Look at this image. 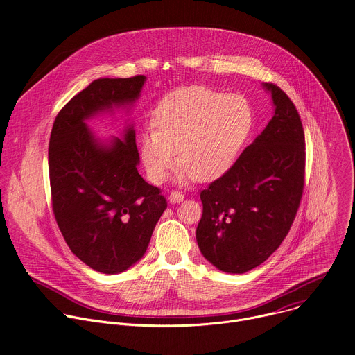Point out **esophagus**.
Masks as SVG:
<instances>
[{
	"label": "esophagus",
	"mask_w": 355,
	"mask_h": 355,
	"mask_svg": "<svg viewBox=\"0 0 355 355\" xmlns=\"http://www.w3.org/2000/svg\"><path fill=\"white\" fill-rule=\"evenodd\" d=\"M184 198H185V196H184L181 192H178V191H173V192L168 195L170 204H180V202L184 200Z\"/></svg>",
	"instance_id": "obj_1"
}]
</instances>
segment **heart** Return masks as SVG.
I'll use <instances>...</instances> for the list:
<instances>
[{"instance_id": "obj_1", "label": "heart", "mask_w": 355, "mask_h": 355, "mask_svg": "<svg viewBox=\"0 0 355 355\" xmlns=\"http://www.w3.org/2000/svg\"><path fill=\"white\" fill-rule=\"evenodd\" d=\"M140 136V159L147 178L163 184L177 163V181L211 182L236 163L251 126L252 111L239 94L191 85L167 94Z\"/></svg>"}]
</instances>
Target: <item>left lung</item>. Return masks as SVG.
<instances>
[{
    "label": "left lung",
    "instance_id": "left-lung-1",
    "mask_svg": "<svg viewBox=\"0 0 355 355\" xmlns=\"http://www.w3.org/2000/svg\"><path fill=\"white\" fill-rule=\"evenodd\" d=\"M274 116L233 167L200 192L199 250L212 266L244 274L281 245L297 212L305 182V135L289 96L263 83Z\"/></svg>",
    "mask_w": 355,
    "mask_h": 355
}]
</instances>
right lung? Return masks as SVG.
<instances>
[{
	"label": "right lung",
	"instance_id": "right-lung-1",
	"mask_svg": "<svg viewBox=\"0 0 355 355\" xmlns=\"http://www.w3.org/2000/svg\"><path fill=\"white\" fill-rule=\"evenodd\" d=\"M146 76L98 78L73 96L56 116L49 141L53 214L74 256L103 274H119L147 250L167 209L157 187L137 171L139 151L132 123L122 137L101 139L87 121L130 110Z\"/></svg>",
	"mask_w": 355,
	"mask_h": 355
}]
</instances>
